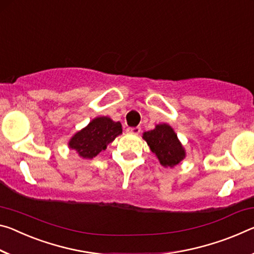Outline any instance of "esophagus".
<instances>
[{"mask_svg": "<svg viewBox=\"0 0 254 254\" xmlns=\"http://www.w3.org/2000/svg\"><path fill=\"white\" fill-rule=\"evenodd\" d=\"M127 131L128 132V133L131 134H139L140 132H141V127H127Z\"/></svg>", "mask_w": 254, "mask_h": 254, "instance_id": "1", "label": "esophagus"}]
</instances>
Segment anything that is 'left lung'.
I'll return each mask as SVG.
<instances>
[{
	"label": "left lung",
	"mask_w": 254,
	"mask_h": 254,
	"mask_svg": "<svg viewBox=\"0 0 254 254\" xmlns=\"http://www.w3.org/2000/svg\"><path fill=\"white\" fill-rule=\"evenodd\" d=\"M143 139L165 167L175 166L185 157L178 135L167 124H159L154 130L144 132Z\"/></svg>",
	"instance_id": "8db88e82"
}]
</instances>
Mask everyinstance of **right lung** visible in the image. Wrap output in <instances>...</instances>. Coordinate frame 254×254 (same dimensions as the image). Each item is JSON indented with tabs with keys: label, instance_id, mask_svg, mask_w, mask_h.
<instances>
[{
	"label": "right lung",
	"instance_id": "add662e5",
	"mask_svg": "<svg viewBox=\"0 0 254 254\" xmlns=\"http://www.w3.org/2000/svg\"><path fill=\"white\" fill-rule=\"evenodd\" d=\"M121 133L122 126L120 122L102 116L92 120L86 127L72 136L69 146L83 158L90 159L105 150L107 144Z\"/></svg>",
	"mask_w": 254,
	"mask_h": 254
}]
</instances>
